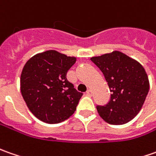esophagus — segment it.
<instances>
[{
    "mask_svg": "<svg viewBox=\"0 0 156 156\" xmlns=\"http://www.w3.org/2000/svg\"><path fill=\"white\" fill-rule=\"evenodd\" d=\"M86 95L88 96V97H91L92 96V90H87V91H86Z\"/></svg>",
    "mask_w": 156,
    "mask_h": 156,
    "instance_id": "obj_1",
    "label": "esophagus"
}]
</instances>
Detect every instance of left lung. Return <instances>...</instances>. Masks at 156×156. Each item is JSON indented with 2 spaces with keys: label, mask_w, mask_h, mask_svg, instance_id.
<instances>
[{
  "label": "left lung",
  "mask_w": 156,
  "mask_h": 156,
  "mask_svg": "<svg viewBox=\"0 0 156 156\" xmlns=\"http://www.w3.org/2000/svg\"><path fill=\"white\" fill-rule=\"evenodd\" d=\"M108 83L110 99L97 106L99 115L113 125L127 123L139 113L149 90V81L142 65L119 51L92 57Z\"/></svg>",
  "instance_id": "obj_1"
}]
</instances>
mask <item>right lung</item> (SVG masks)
I'll list each match as a JSON object with an SVG mask.
<instances>
[{
	"label": "right lung",
	"mask_w": 156,
	"mask_h": 156,
	"mask_svg": "<svg viewBox=\"0 0 156 156\" xmlns=\"http://www.w3.org/2000/svg\"><path fill=\"white\" fill-rule=\"evenodd\" d=\"M55 50L33 56L25 64L20 75V91L30 111L46 123H58L75 112L83 96L66 78L76 62Z\"/></svg>",
	"instance_id": "obj_1"
}]
</instances>
